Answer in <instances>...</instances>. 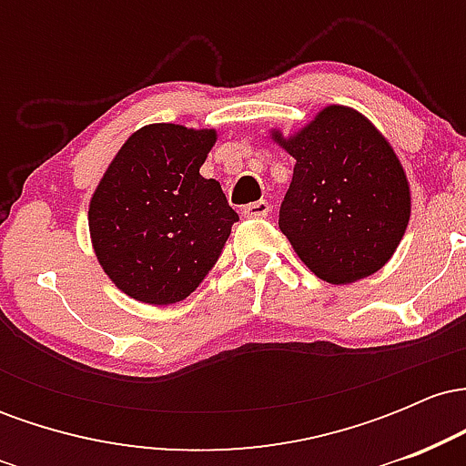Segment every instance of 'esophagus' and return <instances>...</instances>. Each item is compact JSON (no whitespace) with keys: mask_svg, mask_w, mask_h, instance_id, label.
Wrapping results in <instances>:
<instances>
[{"mask_svg":"<svg viewBox=\"0 0 466 466\" xmlns=\"http://www.w3.org/2000/svg\"><path fill=\"white\" fill-rule=\"evenodd\" d=\"M245 217H267L271 212V206H269V201H254V203H249V206H245L243 210Z\"/></svg>","mask_w":466,"mask_h":466,"instance_id":"esophagus-1","label":"esophagus"}]
</instances>
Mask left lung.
Segmentation results:
<instances>
[{
	"label": "left lung",
	"instance_id": "1",
	"mask_svg": "<svg viewBox=\"0 0 466 466\" xmlns=\"http://www.w3.org/2000/svg\"><path fill=\"white\" fill-rule=\"evenodd\" d=\"M276 140L296 159L278 226L302 263L330 285L381 269L410 221V186L392 147L349 106H326Z\"/></svg>",
	"mask_w": 466,
	"mask_h": 466
}]
</instances>
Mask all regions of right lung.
Instances as JSON below:
<instances>
[{
    "mask_svg": "<svg viewBox=\"0 0 466 466\" xmlns=\"http://www.w3.org/2000/svg\"><path fill=\"white\" fill-rule=\"evenodd\" d=\"M217 133L179 125L136 131L89 203V232L105 274L147 304L188 298L238 221L217 179L199 175Z\"/></svg>",
    "mask_w": 466,
    "mask_h": 466,
    "instance_id": "obj_1",
    "label": "right lung"
}]
</instances>
